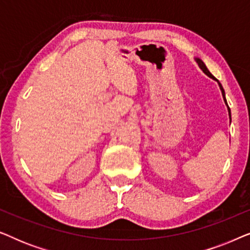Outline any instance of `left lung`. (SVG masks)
I'll list each match as a JSON object with an SVG mask.
<instances>
[{
	"label": "left lung",
	"instance_id": "1",
	"mask_svg": "<svg viewBox=\"0 0 250 250\" xmlns=\"http://www.w3.org/2000/svg\"><path fill=\"white\" fill-rule=\"evenodd\" d=\"M196 61L198 62V64H199V67L201 68V69H203V71L206 75H208V76H209L210 78H213V80H216V78H215L213 75H211L210 73H209V70L207 69V67H206V64H205L204 62H203V60H200V59H198V58H196ZM218 85H220V88H221V91H222V95H223V99H224V101H225V104H227V100H225V93H224V90H223V87H222V85H221V83L220 82H218ZM227 105H228V104H227ZM228 110H229V115H230V118H231V110H230V108H229V105H228Z\"/></svg>",
	"mask_w": 250,
	"mask_h": 250
}]
</instances>
